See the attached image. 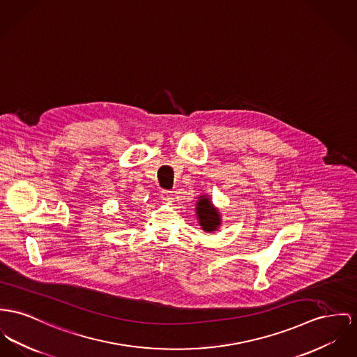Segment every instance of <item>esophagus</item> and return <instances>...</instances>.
<instances>
[{"label":"esophagus","mask_w":357,"mask_h":357,"mask_svg":"<svg viewBox=\"0 0 357 357\" xmlns=\"http://www.w3.org/2000/svg\"><path fill=\"white\" fill-rule=\"evenodd\" d=\"M161 199L164 202H173V192L172 190H164L161 192Z\"/></svg>","instance_id":"esophagus-1"}]
</instances>
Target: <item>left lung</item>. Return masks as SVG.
<instances>
[{"label":"left lung","instance_id":"left-lung-1","mask_svg":"<svg viewBox=\"0 0 357 357\" xmlns=\"http://www.w3.org/2000/svg\"><path fill=\"white\" fill-rule=\"evenodd\" d=\"M196 215L199 219V225L207 233L216 231L222 223L219 210L214 207V204L206 195L199 196V200L196 202Z\"/></svg>","mask_w":357,"mask_h":357}]
</instances>
